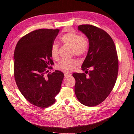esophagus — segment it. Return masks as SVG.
<instances>
[{"instance_id": "34e87169", "label": "esophagus", "mask_w": 134, "mask_h": 134, "mask_svg": "<svg viewBox=\"0 0 134 134\" xmlns=\"http://www.w3.org/2000/svg\"><path fill=\"white\" fill-rule=\"evenodd\" d=\"M72 75L71 73H68V72H65L64 73V75H65V77H68V76H70Z\"/></svg>"}]
</instances>
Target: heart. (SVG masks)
<instances>
[{
    "mask_svg": "<svg viewBox=\"0 0 134 134\" xmlns=\"http://www.w3.org/2000/svg\"><path fill=\"white\" fill-rule=\"evenodd\" d=\"M63 43L69 45L73 48V53L76 56H81L85 54L88 49V41L80 34L75 31H71L60 37ZM52 58L57 60L59 58V46L56 43H53L50 49ZM78 64L75 59H62L57 64V68L62 71L69 72L75 68Z\"/></svg>",
    "mask_w": 134,
    "mask_h": 134,
    "instance_id": "obj_1",
    "label": "heart"
}]
</instances>
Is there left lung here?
<instances>
[{"instance_id":"8db88e82","label":"left lung","mask_w":134,"mask_h":134,"mask_svg":"<svg viewBox=\"0 0 134 134\" xmlns=\"http://www.w3.org/2000/svg\"><path fill=\"white\" fill-rule=\"evenodd\" d=\"M78 30L88 39L89 48L81 68L85 73H74L75 93L81 103L94 106L106 99L113 88L118 73V58L112 38L103 30L81 25Z\"/></svg>"}]
</instances>
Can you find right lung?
<instances>
[{
  "label": "right lung",
  "instance_id": "1",
  "mask_svg": "<svg viewBox=\"0 0 134 134\" xmlns=\"http://www.w3.org/2000/svg\"><path fill=\"white\" fill-rule=\"evenodd\" d=\"M59 30L39 29L18 41L14 52V76L19 91L28 102L40 108L55 102L64 74L56 70L45 74L54 64L50 49Z\"/></svg>",
  "mask_w": 134,
  "mask_h": 134
}]
</instances>
